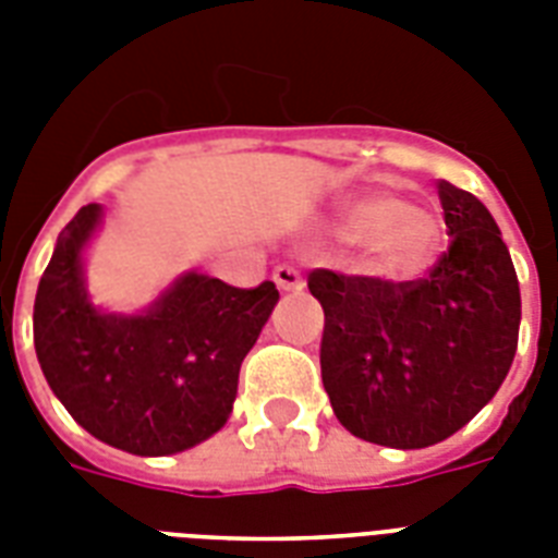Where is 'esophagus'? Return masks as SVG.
Returning a JSON list of instances; mask_svg holds the SVG:
<instances>
[{
    "instance_id": "esophagus-1",
    "label": "esophagus",
    "mask_w": 558,
    "mask_h": 558,
    "mask_svg": "<svg viewBox=\"0 0 558 558\" xmlns=\"http://www.w3.org/2000/svg\"><path fill=\"white\" fill-rule=\"evenodd\" d=\"M271 278H275L278 289H283V292H298V289H304V278H301V271H298L295 266H287V263L271 271Z\"/></svg>"
}]
</instances>
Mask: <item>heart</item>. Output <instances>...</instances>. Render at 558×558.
I'll return each mask as SVG.
<instances>
[{
    "label": "heart",
    "instance_id": "heart-1",
    "mask_svg": "<svg viewBox=\"0 0 558 558\" xmlns=\"http://www.w3.org/2000/svg\"><path fill=\"white\" fill-rule=\"evenodd\" d=\"M336 228L350 243H367L373 271L385 278L423 271L442 240L440 219L393 191H367L344 202Z\"/></svg>",
    "mask_w": 558,
    "mask_h": 558
}]
</instances>
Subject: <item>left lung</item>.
<instances>
[{"label":"left lung","instance_id":"obj_1","mask_svg":"<svg viewBox=\"0 0 558 558\" xmlns=\"http://www.w3.org/2000/svg\"><path fill=\"white\" fill-rule=\"evenodd\" d=\"M449 252L420 280L315 269L322 379L339 423L390 449L460 432L510 373L519 348L515 266L486 205L437 182Z\"/></svg>","mask_w":558,"mask_h":558}]
</instances>
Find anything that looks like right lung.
Here are the masks:
<instances>
[{"label": "right lung", "instance_id": "right-lung-1", "mask_svg": "<svg viewBox=\"0 0 558 558\" xmlns=\"http://www.w3.org/2000/svg\"><path fill=\"white\" fill-rule=\"evenodd\" d=\"M100 217V205H83L39 278V367L92 437L142 458L177 454L228 423L240 365L280 295L271 280L236 289L187 271L144 313H100L83 280V248Z\"/></svg>", "mask_w": 558, "mask_h": 558}]
</instances>
